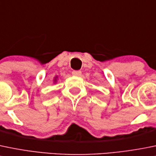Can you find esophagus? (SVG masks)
Wrapping results in <instances>:
<instances>
[{
    "label": "esophagus",
    "mask_w": 156,
    "mask_h": 156,
    "mask_svg": "<svg viewBox=\"0 0 156 156\" xmlns=\"http://www.w3.org/2000/svg\"><path fill=\"white\" fill-rule=\"evenodd\" d=\"M72 75H73L74 76L79 77L81 75V71H73V72H72Z\"/></svg>",
    "instance_id": "obj_1"
}]
</instances>
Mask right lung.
I'll return each mask as SVG.
<instances>
[{
  "instance_id": "obj_1",
  "label": "right lung",
  "mask_w": 156,
  "mask_h": 156,
  "mask_svg": "<svg viewBox=\"0 0 156 156\" xmlns=\"http://www.w3.org/2000/svg\"><path fill=\"white\" fill-rule=\"evenodd\" d=\"M56 78H57V77H55V79H54V81H55H55H56Z\"/></svg>"
}]
</instances>
